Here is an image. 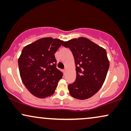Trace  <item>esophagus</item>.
Wrapping results in <instances>:
<instances>
[{"label": "esophagus", "instance_id": "1", "mask_svg": "<svg viewBox=\"0 0 131 131\" xmlns=\"http://www.w3.org/2000/svg\"><path fill=\"white\" fill-rule=\"evenodd\" d=\"M66 71H67V69H65L64 70V73H66Z\"/></svg>", "mask_w": 131, "mask_h": 131}]
</instances>
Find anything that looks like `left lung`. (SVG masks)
Returning <instances> with one entry per match:
<instances>
[{
    "label": "left lung",
    "mask_w": 131,
    "mask_h": 131,
    "mask_svg": "<svg viewBox=\"0 0 131 131\" xmlns=\"http://www.w3.org/2000/svg\"><path fill=\"white\" fill-rule=\"evenodd\" d=\"M72 52L76 64V78L68 86L72 97L86 100L96 94L104 82L110 66L105 49L86 37L64 42Z\"/></svg>",
    "instance_id": "8db88e82"
}]
</instances>
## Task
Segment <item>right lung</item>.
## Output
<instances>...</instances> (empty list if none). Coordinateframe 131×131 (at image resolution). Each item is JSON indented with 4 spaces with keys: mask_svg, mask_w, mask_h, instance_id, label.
<instances>
[{
    "mask_svg": "<svg viewBox=\"0 0 131 131\" xmlns=\"http://www.w3.org/2000/svg\"><path fill=\"white\" fill-rule=\"evenodd\" d=\"M63 40L44 37L25 46L18 58L23 83L34 96L45 98L52 95L62 77L57 69L55 53Z\"/></svg>",
    "mask_w": 131,
    "mask_h": 131,
    "instance_id": "obj_1",
    "label": "right lung"
}]
</instances>
